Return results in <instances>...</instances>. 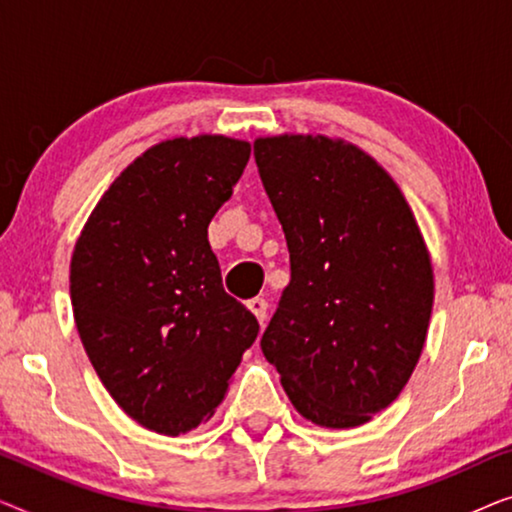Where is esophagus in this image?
Listing matches in <instances>:
<instances>
[{
    "label": "esophagus",
    "instance_id": "obj_1",
    "mask_svg": "<svg viewBox=\"0 0 512 512\" xmlns=\"http://www.w3.org/2000/svg\"><path fill=\"white\" fill-rule=\"evenodd\" d=\"M247 307L251 310V314H254V317L263 324L265 317H268V300L261 298V296H256V298L249 300Z\"/></svg>",
    "mask_w": 512,
    "mask_h": 512
}]
</instances>
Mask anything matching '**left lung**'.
Masks as SVG:
<instances>
[{"label":"left lung","instance_id":"1","mask_svg":"<svg viewBox=\"0 0 512 512\" xmlns=\"http://www.w3.org/2000/svg\"><path fill=\"white\" fill-rule=\"evenodd\" d=\"M254 156L291 256L261 349L300 415L354 429L396 401L422 356L429 249L401 188L359 146L275 135Z\"/></svg>","mask_w":512,"mask_h":512}]
</instances>
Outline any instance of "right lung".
Here are the masks:
<instances>
[{
    "label": "right lung",
    "mask_w": 512,
    "mask_h": 512,
    "mask_svg": "<svg viewBox=\"0 0 512 512\" xmlns=\"http://www.w3.org/2000/svg\"><path fill=\"white\" fill-rule=\"evenodd\" d=\"M251 144L165 139L132 160L90 212L69 265L74 321L125 415L179 436L226 398L258 321L223 291L207 226L230 200Z\"/></svg>",
    "instance_id": "add662e5"
}]
</instances>
